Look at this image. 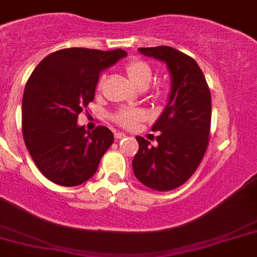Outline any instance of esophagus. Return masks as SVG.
<instances>
[{"instance_id": "34e87169", "label": "esophagus", "mask_w": 257, "mask_h": 257, "mask_svg": "<svg viewBox=\"0 0 257 257\" xmlns=\"http://www.w3.org/2000/svg\"><path fill=\"white\" fill-rule=\"evenodd\" d=\"M124 136H126V135H124L123 133H116V134H114V138H116L117 140H121V139H123Z\"/></svg>"}]
</instances>
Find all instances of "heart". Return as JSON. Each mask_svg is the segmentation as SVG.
I'll use <instances>...</instances> for the list:
<instances>
[{
	"instance_id": "heart-1",
	"label": "heart",
	"mask_w": 257,
	"mask_h": 257,
	"mask_svg": "<svg viewBox=\"0 0 257 257\" xmlns=\"http://www.w3.org/2000/svg\"><path fill=\"white\" fill-rule=\"evenodd\" d=\"M128 79L138 89H147L153 79V70L145 61L133 60L126 65ZM143 118L140 110H121L116 116V121L122 126H133L135 122Z\"/></svg>"
}]
</instances>
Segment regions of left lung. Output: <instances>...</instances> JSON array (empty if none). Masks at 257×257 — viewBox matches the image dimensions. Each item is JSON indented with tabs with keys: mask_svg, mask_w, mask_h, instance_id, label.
<instances>
[{
	"mask_svg": "<svg viewBox=\"0 0 257 257\" xmlns=\"http://www.w3.org/2000/svg\"><path fill=\"white\" fill-rule=\"evenodd\" d=\"M141 55L166 63L171 76L168 102L152 130L158 144L136 136L139 152L133 161L135 177L157 191H169L194 175L209 143L211 96L194 58L167 46L139 48Z\"/></svg>",
	"mask_w": 257,
	"mask_h": 257,
	"instance_id": "left-lung-1",
	"label": "left lung"
}]
</instances>
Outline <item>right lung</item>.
<instances>
[{"mask_svg":"<svg viewBox=\"0 0 257 257\" xmlns=\"http://www.w3.org/2000/svg\"><path fill=\"white\" fill-rule=\"evenodd\" d=\"M126 56L121 48H66L47 56L30 75L21 105L23 136L49 181L72 187L95 175L113 134L105 126L86 131L77 116L93 102L100 72Z\"/></svg>","mask_w":257,"mask_h":257,"instance_id":"obj_1","label":"right lung"}]
</instances>
